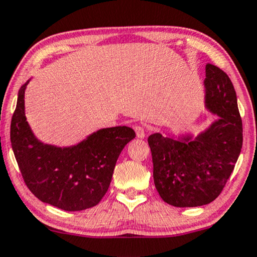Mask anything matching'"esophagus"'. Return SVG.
Segmentation results:
<instances>
[{"mask_svg":"<svg viewBox=\"0 0 257 257\" xmlns=\"http://www.w3.org/2000/svg\"><path fill=\"white\" fill-rule=\"evenodd\" d=\"M134 131H135V133H136V136H138L139 139H144L145 136H146V132H145V129L142 128V126L135 125V126H134Z\"/></svg>","mask_w":257,"mask_h":257,"instance_id":"esophagus-1","label":"esophagus"}]
</instances>
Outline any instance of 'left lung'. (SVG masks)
Here are the masks:
<instances>
[{
    "instance_id": "obj_1",
    "label": "left lung",
    "mask_w": 257,
    "mask_h": 257,
    "mask_svg": "<svg viewBox=\"0 0 257 257\" xmlns=\"http://www.w3.org/2000/svg\"><path fill=\"white\" fill-rule=\"evenodd\" d=\"M205 105L218 118L197 138L155 133L148 138L153 178L162 200L177 207L206 205L231 175L243 142L236 91L224 71L206 64Z\"/></svg>"
}]
</instances>
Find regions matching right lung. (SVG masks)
I'll return each mask as SVG.
<instances>
[{
  "label": "right lung",
  "instance_id": "add662e5",
  "mask_svg": "<svg viewBox=\"0 0 257 257\" xmlns=\"http://www.w3.org/2000/svg\"><path fill=\"white\" fill-rule=\"evenodd\" d=\"M26 82L19 90L11 142L26 185L38 199L65 211H82L104 197L124 146L135 138L129 126L99 129L71 147L42 144L25 115Z\"/></svg>",
  "mask_w": 257,
  "mask_h": 257
}]
</instances>
